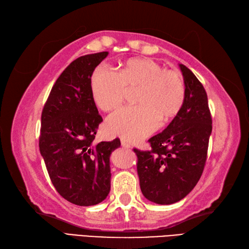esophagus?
I'll use <instances>...</instances> for the list:
<instances>
[{
	"label": "esophagus",
	"instance_id": "1",
	"mask_svg": "<svg viewBox=\"0 0 249 249\" xmlns=\"http://www.w3.org/2000/svg\"><path fill=\"white\" fill-rule=\"evenodd\" d=\"M121 145H123L124 148H125V149H129V148H131V145L126 142L125 141H124V139H121Z\"/></svg>",
	"mask_w": 249,
	"mask_h": 249
}]
</instances>
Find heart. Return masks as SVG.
Listing matches in <instances>:
<instances>
[{
    "instance_id": "b5f03b06",
    "label": "heart",
    "mask_w": 249,
    "mask_h": 249,
    "mask_svg": "<svg viewBox=\"0 0 249 249\" xmlns=\"http://www.w3.org/2000/svg\"><path fill=\"white\" fill-rule=\"evenodd\" d=\"M89 83L96 106L106 112L124 104L126 89H138L139 106L121 108L107 121V129L112 135L134 142L155 131L160 120L167 123L173 118L185 100V84L179 72L165 70L148 58L130 59L117 72L98 66Z\"/></svg>"
}]
</instances>
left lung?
Here are the masks:
<instances>
[{
  "instance_id": "obj_1",
  "label": "left lung",
  "mask_w": 249,
  "mask_h": 249,
  "mask_svg": "<svg viewBox=\"0 0 249 249\" xmlns=\"http://www.w3.org/2000/svg\"><path fill=\"white\" fill-rule=\"evenodd\" d=\"M185 100L167 128L151 137V150L134 149L142 195L149 201L170 205L183 199L197 184L207 160L212 119L203 84L179 64Z\"/></svg>"
}]
</instances>
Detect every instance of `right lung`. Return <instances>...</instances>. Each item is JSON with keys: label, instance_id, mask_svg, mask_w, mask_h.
Listing matches in <instances>:
<instances>
[{"label": "right lung", "instance_id": "add662e5", "mask_svg": "<svg viewBox=\"0 0 249 249\" xmlns=\"http://www.w3.org/2000/svg\"><path fill=\"white\" fill-rule=\"evenodd\" d=\"M107 52L74 60L50 93L41 115L39 137L53 187L66 201L78 206L99 204L111 189L110 155L119 138L95 143L102 117L90 93V76Z\"/></svg>", "mask_w": 249, "mask_h": 249}]
</instances>
